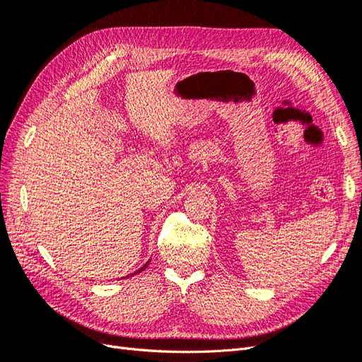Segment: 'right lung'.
I'll use <instances>...</instances> for the list:
<instances>
[{"instance_id":"obj_1","label":"right lung","mask_w":362,"mask_h":362,"mask_svg":"<svg viewBox=\"0 0 362 362\" xmlns=\"http://www.w3.org/2000/svg\"><path fill=\"white\" fill-rule=\"evenodd\" d=\"M149 262H151V259H148V261L145 262V266H144V267H140V269H139V270H136L134 273H131V275H137V273H140L141 270H145V269L149 266ZM128 276H129V275H128ZM128 276H125V278H128Z\"/></svg>"}]
</instances>
